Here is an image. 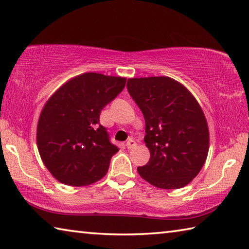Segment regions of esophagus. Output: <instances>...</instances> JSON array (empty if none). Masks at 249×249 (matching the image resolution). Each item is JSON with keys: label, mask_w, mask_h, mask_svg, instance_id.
<instances>
[{"label": "esophagus", "mask_w": 249, "mask_h": 249, "mask_svg": "<svg viewBox=\"0 0 249 249\" xmlns=\"http://www.w3.org/2000/svg\"><path fill=\"white\" fill-rule=\"evenodd\" d=\"M136 142H135V140H133V139H129L127 142H126V147H127V149H132V148H134V147H136Z\"/></svg>", "instance_id": "34e87169"}]
</instances>
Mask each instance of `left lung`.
<instances>
[{
    "label": "left lung",
    "instance_id": "obj_1",
    "mask_svg": "<svg viewBox=\"0 0 249 249\" xmlns=\"http://www.w3.org/2000/svg\"><path fill=\"white\" fill-rule=\"evenodd\" d=\"M130 97L146 122L144 142L150 160L137 171L148 183L163 189L186 186L205 164L209 129L191 91L166 76L129 78Z\"/></svg>",
    "mask_w": 249,
    "mask_h": 249
}]
</instances>
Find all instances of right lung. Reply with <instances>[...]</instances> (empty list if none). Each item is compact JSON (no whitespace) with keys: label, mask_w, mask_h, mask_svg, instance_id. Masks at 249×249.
I'll list each match as a JSON object with an SVG mask.
<instances>
[{"label":"right lung","mask_w":249,"mask_h":249,"mask_svg":"<svg viewBox=\"0 0 249 249\" xmlns=\"http://www.w3.org/2000/svg\"><path fill=\"white\" fill-rule=\"evenodd\" d=\"M125 84V77L84 73L66 81L44 105L37 146L44 165L58 182L87 186L107 174L112 156L120 149L110 142L99 117Z\"/></svg>","instance_id":"add662e5"}]
</instances>
